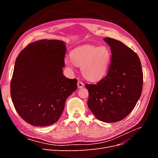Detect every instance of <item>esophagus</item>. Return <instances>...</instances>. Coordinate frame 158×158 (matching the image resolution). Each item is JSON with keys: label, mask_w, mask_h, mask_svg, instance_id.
<instances>
[{"label": "esophagus", "mask_w": 158, "mask_h": 158, "mask_svg": "<svg viewBox=\"0 0 158 158\" xmlns=\"http://www.w3.org/2000/svg\"><path fill=\"white\" fill-rule=\"evenodd\" d=\"M77 85H78V88H82L84 87V83L82 82H81V81H78V83H77Z\"/></svg>", "instance_id": "34e87169"}]
</instances>
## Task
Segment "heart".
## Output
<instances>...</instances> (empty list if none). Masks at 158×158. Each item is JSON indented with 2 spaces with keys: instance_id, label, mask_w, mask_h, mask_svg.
Returning a JSON list of instances; mask_svg holds the SVG:
<instances>
[{
  "instance_id": "obj_1",
  "label": "heart",
  "mask_w": 158,
  "mask_h": 158,
  "mask_svg": "<svg viewBox=\"0 0 158 158\" xmlns=\"http://www.w3.org/2000/svg\"><path fill=\"white\" fill-rule=\"evenodd\" d=\"M70 60L66 59L69 67L73 63L81 66L84 77L91 82H98L107 74L111 62V51L107 46L82 45L73 49L70 54Z\"/></svg>"
}]
</instances>
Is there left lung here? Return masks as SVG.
I'll list each match as a JSON object with an SVG mask.
<instances>
[{
	"label": "left lung",
	"instance_id": "left-lung-1",
	"mask_svg": "<svg viewBox=\"0 0 158 158\" xmlns=\"http://www.w3.org/2000/svg\"><path fill=\"white\" fill-rule=\"evenodd\" d=\"M111 62L108 73L96 84H87L88 106L98 120L114 123L128 116L140 98L143 85L141 62L121 41L106 37Z\"/></svg>",
	"mask_w": 158,
	"mask_h": 158
}]
</instances>
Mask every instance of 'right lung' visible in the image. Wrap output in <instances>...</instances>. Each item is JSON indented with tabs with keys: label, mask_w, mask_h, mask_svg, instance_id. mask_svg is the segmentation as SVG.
<instances>
[{
	"label": "right lung",
	"mask_w": 158,
	"mask_h": 158,
	"mask_svg": "<svg viewBox=\"0 0 158 158\" xmlns=\"http://www.w3.org/2000/svg\"><path fill=\"white\" fill-rule=\"evenodd\" d=\"M66 47L59 40H42L26 46L18 55L10 82L17 113L36 127L58 121L66 99L77 89V79L63 73Z\"/></svg>",
	"instance_id": "right-lung-1"
}]
</instances>
